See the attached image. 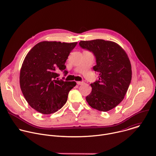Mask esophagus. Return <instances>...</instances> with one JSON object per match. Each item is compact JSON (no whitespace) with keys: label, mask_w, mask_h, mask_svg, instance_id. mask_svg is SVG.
Masks as SVG:
<instances>
[{"label":"esophagus","mask_w":156,"mask_h":156,"mask_svg":"<svg viewBox=\"0 0 156 156\" xmlns=\"http://www.w3.org/2000/svg\"><path fill=\"white\" fill-rule=\"evenodd\" d=\"M76 83L78 85H83V84H84V81H77Z\"/></svg>","instance_id":"34e87169"}]
</instances>
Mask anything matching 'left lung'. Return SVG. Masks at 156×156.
I'll return each instance as SVG.
<instances>
[{"mask_svg": "<svg viewBox=\"0 0 156 156\" xmlns=\"http://www.w3.org/2000/svg\"><path fill=\"white\" fill-rule=\"evenodd\" d=\"M83 49L92 52L97 64L93 67L98 80L90 84L86 99L93 108L108 112L122 101L132 79V67L125 51L116 43L96 39L80 41Z\"/></svg>", "mask_w": 156, "mask_h": 156, "instance_id": "8db88e82", "label": "left lung"}]
</instances>
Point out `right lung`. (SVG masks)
Masks as SVG:
<instances>
[{"instance_id":"1","label":"right lung","mask_w":156,"mask_h":156,"mask_svg":"<svg viewBox=\"0 0 156 156\" xmlns=\"http://www.w3.org/2000/svg\"><path fill=\"white\" fill-rule=\"evenodd\" d=\"M76 44L44 41L26 55L20 71V87L29 105L38 112L51 114L66 104L69 91L76 83L58 80V72L67 74L65 63Z\"/></svg>"}]
</instances>
